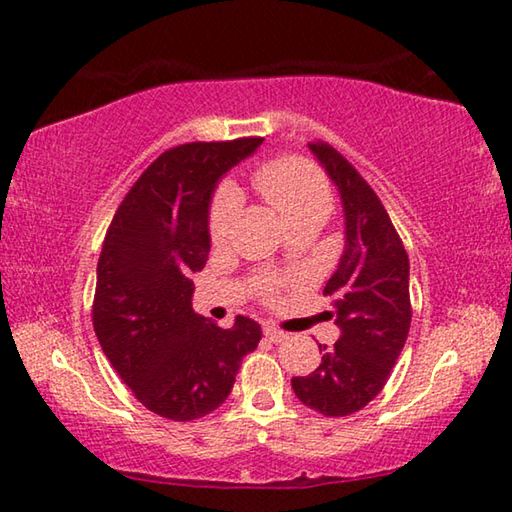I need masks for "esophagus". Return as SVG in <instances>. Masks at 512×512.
<instances>
[{
    "instance_id": "esophagus-1",
    "label": "esophagus",
    "mask_w": 512,
    "mask_h": 512,
    "mask_svg": "<svg viewBox=\"0 0 512 512\" xmlns=\"http://www.w3.org/2000/svg\"><path fill=\"white\" fill-rule=\"evenodd\" d=\"M264 334H266L268 339H271L273 343H284V341L289 339V334L282 332V329H277L275 325H264Z\"/></svg>"
}]
</instances>
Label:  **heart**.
<instances>
[{"mask_svg": "<svg viewBox=\"0 0 512 512\" xmlns=\"http://www.w3.org/2000/svg\"><path fill=\"white\" fill-rule=\"evenodd\" d=\"M253 185L273 205L287 225L323 223L332 212V189L314 164L298 158H280L264 162L253 173ZM239 192L232 185H223L216 192L210 207V239L223 244L228 239L232 219L239 207Z\"/></svg>", "mask_w": 512, "mask_h": 512, "instance_id": "obj_1", "label": "heart"}]
</instances>
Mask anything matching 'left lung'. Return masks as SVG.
Listing matches in <instances>:
<instances>
[{
	"instance_id": "left-lung-1",
	"label": "left lung",
	"mask_w": 512,
	"mask_h": 512,
	"mask_svg": "<svg viewBox=\"0 0 512 512\" xmlns=\"http://www.w3.org/2000/svg\"><path fill=\"white\" fill-rule=\"evenodd\" d=\"M309 151L339 189L345 248L325 296H334V345H320L323 361L307 377H293L298 400L327 418L357 413L391 377L411 327L409 255L391 216L361 173L325 142Z\"/></svg>"
}]
</instances>
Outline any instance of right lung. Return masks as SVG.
Returning a JSON list of instances; mask_svg holds the SVG:
<instances>
[{
	"instance_id": "obj_1",
	"label": "right lung",
	"mask_w": 512,
	"mask_h": 512,
	"mask_svg": "<svg viewBox=\"0 0 512 512\" xmlns=\"http://www.w3.org/2000/svg\"><path fill=\"white\" fill-rule=\"evenodd\" d=\"M262 137L192 142L164 151L121 201L97 264L92 323L117 375L146 409L189 422L230 395L262 327L237 316L223 329L192 309L210 253V201L219 180Z\"/></svg>"
}]
</instances>
